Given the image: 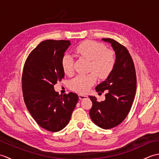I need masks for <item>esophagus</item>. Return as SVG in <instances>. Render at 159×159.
Returning <instances> with one entry per match:
<instances>
[{
    "instance_id": "obj_1",
    "label": "esophagus",
    "mask_w": 159,
    "mask_h": 159,
    "mask_svg": "<svg viewBox=\"0 0 159 159\" xmlns=\"http://www.w3.org/2000/svg\"><path fill=\"white\" fill-rule=\"evenodd\" d=\"M79 98H80V100H83V99L87 98V95H85V94H79Z\"/></svg>"
}]
</instances>
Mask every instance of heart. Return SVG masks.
<instances>
[{"mask_svg": "<svg viewBox=\"0 0 159 159\" xmlns=\"http://www.w3.org/2000/svg\"><path fill=\"white\" fill-rule=\"evenodd\" d=\"M76 52L84 58L90 60L89 71L92 72L77 76L70 83L72 90L84 93L96 83V74L102 79H106L110 75L116 65V58L113 52L107 50L106 46L102 43L90 40L80 43L76 48ZM61 66L66 74H72L73 57L69 54L64 55L61 60Z\"/></svg>", "mask_w": 159, "mask_h": 159, "instance_id": "1", "label": "heart"}]
</instances>
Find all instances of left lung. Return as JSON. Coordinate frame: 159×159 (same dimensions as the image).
<instances>
[{
  "mask_svg": "<svg viewBox=\"0 0 159 159\" xmlns=\"http://www.w3.org/2000/svg\"><path fill=\"white\" fill-rule=\"evenodd\" d=\"M109 43L116 53V65L107 79L96 87L97 92L106 90L105 100L92 102L89 116L93 123L103 129H110L122 122L128 116L135 96L137 78L133 61L125 46L116 40L103 38Z\"/></svg>",
  "mask_w": 159,
  "mask_h": 159,
  "instance_id": "left-lung-1",
  "label": "left lung"
}]
</instances>
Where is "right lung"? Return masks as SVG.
<instances>
[{
  "instance_id": "add662e5",
  "label": "right lung",
  "mask_w": 159,
  "mask_h": 159,
  "mask_svg": "<svg viewBox=\"0 0 159 159\" xmlns=\"http://www.w3.org/2000/svg\"><path fill=\"white\" fill-rule=\"evenodd\" d=\"M69 40L43 41L29 54L24 66L22 86L25 104L39 126L51 132L65 128L79 100L76 93L59 95L54 85L61 81V60Z\"/></svg>"
}]
</instances>
